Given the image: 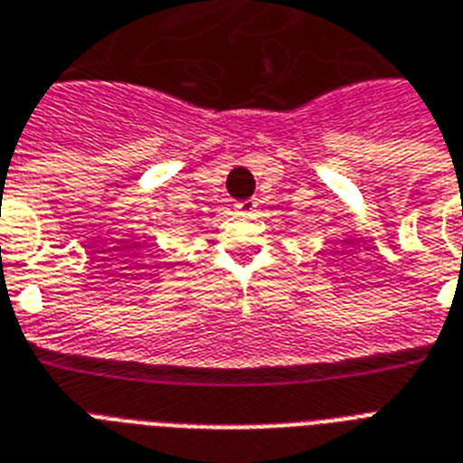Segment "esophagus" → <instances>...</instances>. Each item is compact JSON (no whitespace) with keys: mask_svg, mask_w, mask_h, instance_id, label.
Returning a JSON list of instances; mask_svg holds the SVG:
<instances>
[{"mask_svg":"<svg viewBox=\"0 0 463 463\" xmlns=\"http://www.w3.org/2000/svg\"><path fill=\"white\" fill-rule=\"evenodd\" d=\"M257 199H240V202H235V209H238L240 213H251L257 209Z\"/></svg>","mask_w":463,"mask_h":463,"instance_id":"34e87169","label":"esophagus"}]
</instances>
